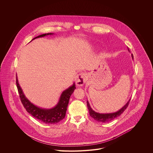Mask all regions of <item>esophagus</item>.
<instances>
[{
  "label": "esophagus",
  "mask_w": 153,
  "mask_h": 153,
  "mask_svg": "<svg viewBox=\"0 0 153 153\" xmlns=\"http://www.w3.org/2000/svg\"><path fill=\"white\" fill-rule=\"evenodd\" d=\"M87 79V75L85 73L79 74L75 78V81L77 86H82Z\"/></svg>",
  "instance_id": "esophagus-1"
}]
</instances>
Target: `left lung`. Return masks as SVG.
<instances>
[{
	"label": "left lung",
	"mask_w": 153,
	"mask_h": 153,
	"mask_svg": "<svg viewBox=\"0 0 153 153\" xmlns=\"http://www.w3.org/2000/svg\"><path fill=\"white\" fill-rule=\"evenodd\" d=\"M129 51V50H128ZM132 58L133 59V55H132ZM131 99V98H130ZM130 99L128 100V101L126 104L125 105H124L121 108L119 109L118 111L112 112V113H99L94 111L93 109L91 108L89 102L87 101V102L88 108L89 109V112L90 116L93 118L95 120L97 121L98 122H101V123H107L113 120L115 118L119 117L124 111L126 109L129 105V102L130 101Z\"/></svg>",
	"instance_id": "obj_1"
}]
</instances>
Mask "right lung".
Masks as SVG:
<instances>
[{
	"instance_id": "add662e5",
	"label": "right lung",
	"mask_w": 153,
	"mask_h": 153,
	"mask_svg": "<svg viewBox=\"0 0 153 153\" xmlns=\"http://www.w3.org/2000/svg\"><path fill=\"white\" fill-rule=\"evenodd\" d=\"M53 33H49L42 34L38 36L37 37H35L32 40L36 38L44 37L45 36L49 35H51ZM16 85L22 104L27 112L31 114L36 119H38L40 121L46 124H56L65 118L69 98L75 89L76 88L75 84L74 83L72 86L69 87L62 92L58 104L53 108L51 109H46L37 107L29 101V100L25 97L23 92L22 88L18 82L17 77Z\"/></svg>"
}]
</instances>
